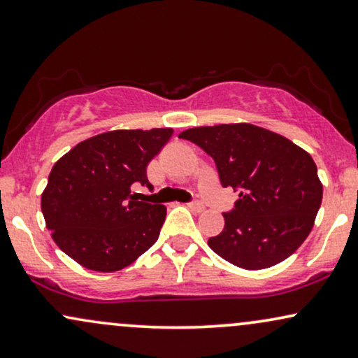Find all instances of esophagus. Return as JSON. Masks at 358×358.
Here are the masks:
<instances>
[{"label": "esophagus", "instance_id": "34e87169", "mask_svg": "<svg viewBox=\"0 0 358 358\" xmlns=\"http://www.w3.org/2000/svg\"><path fill=\"white\" fill-rule=\"evenodd\" d=\"M187 207H189V209H191V210H194V213H201V210H202V209H204V204H202V202H201V201L194 199V201H191V202H189V204H187Z\"/></svg>", "mask_w": 358, "mask_h": 358}]
</instances>
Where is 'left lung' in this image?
<instances>
[{"mask_svg": "<svg viewBox=\"0 0 358 358\" xmlns=\"http://www.w3.org/2000/svg\"><path fill=\"white\" fill-rule=\"evenodd\" d=\"M214 159L222 187L239 199L210 249L234 266L257 271L292 255L314 227L322 184L310 154L254 124L192 127L179 134Z\"/></svg>", "mask_w": 358, "mask_h": 358, "instance_id": "obj_1", "label": "left lung"}]
</instances>
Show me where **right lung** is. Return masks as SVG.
I'll use <instances>...</instances> for the list:
<instances>
[{
	"mask_svg": "<svg viewBox=\"0 0 358 358\" xmlns=\"http://www.w3.org/2000/svg\"><path fill=\"white\" fill-rule=\"evenodd\" d=\"M162 129L109 131L90 138L52 166L41 210L52 241L83 267L116 272L154 245L166 207L138 201L148 164L172 136Z\"/></svg>",
	"mask_w": 358,
	"mask_h": 358,
	"instance_id": "right-lung-1",
	"label": "right lung"
}]
</instances>
